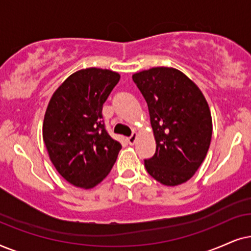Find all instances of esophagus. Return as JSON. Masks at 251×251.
<instances>
[{"mask_svg":"<svg viewBox=\"0 0 251 251\" xmlns=\"http://www.w3.org/2000/svg\"><path fill=\"white\" fill-rule=\"evenodd\" d=\"M136 138H138V134H136V133H132V135L127 139L129 145H134L136 141Z\"/></svg>","mask_w":251,"mask_h":251,"instance_id":"34e87169","label":"esophagus"}]
</instances>
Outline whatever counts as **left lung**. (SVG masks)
Segmentation results:
<instances>
[{"label":"left lung","mask_w":251,"mask_h":251,"mask_svg":"<svg viewBox=\"0 0 251 251\" xmlns=\"http://www.w3.org/2000/svg\"><path fill=\"white\" fill-rule=\"evenodd\" d=\"M148 104L156 152L145 159L147 172L165 186H178L195 175L208 153L212 119L198 86L173 68L133 75Z\"/></svg>","instance_id":"8db88e82"}]
</instances>
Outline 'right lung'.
Here are the masks:
<instances>
[{
	"label": "right lung",
	"instance_id": "1",
	"mask_svg": "<svg viewBox=\"0 0 251 251\" xmlns=\"http://www.w3.org/2000/svg\"><path fill=\"white\" fill-rule=\"evenodd\" d=\"M120 75L110 70L76 71L50 99L42 126L49 158L59 175L89 189L111 171L122 145L106 132L102 109Z\"/></svg>",
	"mask_w": 251,
	"mask_h": 251
}]
</instances>
